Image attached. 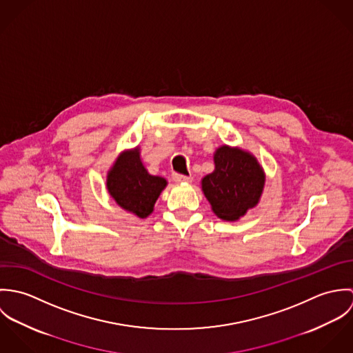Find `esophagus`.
Segmentation results:
<instances>
[{
    "label": "esophagus",
    "instance_id": "obj_1",
    "mask_svg": "<svg viewBox=\"0 0 353 353\" xmlns=\"http://www.w3.org/2000/svg\"><path fill=\"white\" fill-rule=\"evenodd\" d=\"M172 179H174L176 183L192 182V176H188V175H182V174H174V175H172Z\"/></svg>",
    "mask_w": 353,
    "mask_h": 353
}]
</instances>
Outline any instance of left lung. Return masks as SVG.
<instances>
[{"mask_svg":"<svg viewBox=\"0 0 353 353\" xmlns=\"http://www.w3.org/2000/svg\"><path fill=\"white\" fill-rule=\"evenodd\" d=\"M214 170L201 179L203 196L213 213L225 221H236L258 205L266 175L252 152L220 145L213 153Z\"/></svg>","mask_w":353,"mask_h":353,"instance_id":"8db88e82","label":"left lung"}]
</instances>
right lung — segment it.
I'll list each match as a JSON object with an SVG mask.
<instances>
[{
    "label": "right lung",
    "mask_w": 353,
    "mask_h": 353,
    "mask_svg": "<svg viewBox=\"0 0 353 353\" xmlns=\"http://www.w3.org/2000/svg\"><path fill=\"white\" fill-rule=\"evenodd\" d=\"M167 185L165 178L148 172L141 160L140 147L121 152L105 178L110 197L123 210L140 219L151 214Z\"/></svg>",
    "instance_id": "right-lung-1"
}]
</instances>
